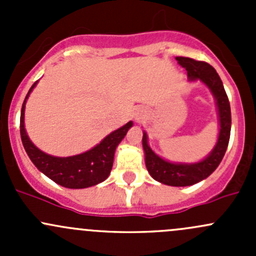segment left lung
<instances>
[{
    "instance_id": "left-lung-1",
    "label": "left lung",
    "mask_w": 256,
    "mask_h": 256,
    "mask_svg": "<svg viewBox=\"0 0 256 256\" xmlns=\"http://www.w3.org/2000/svg\"><path fill=\"white\" fill-rule=\"evenodd\" d=\"M176 59L178 63L187 70L188 78L190 80L200 79L208 85L216 100L219 121H220L218 142L213 151L210 152L207 158L193 164H177L162 160L150 148V146L147 144V136L144 132L142 146L144 150V162H146L147 171L150 172L151 177L164 184L184 187V186H192L207 178L219 166L226 154L229 138H230L232 114L230 104H229L228 95L224 90L223 82L216 69L210 64L187 58V56H177Z\"/></svg>"
}]
</instances>
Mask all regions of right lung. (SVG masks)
I'll return each instance as SVG.
<instances>
[{"mask_svg": "<svg viewBox=\"0 0 256 256\" xmlns=\"http://www.w3.org/2000/svg\"><path fill=\"white\" fill-rule=\"evenodd\" d=\"M37 82L30 86L20 110V138L23 147L27 152L30 161L46 176L50 178L58 184L66 188H86L98 184L109 177L112 168L114 154L116 146L125 138L132 122H128L118 130L108 135L94 148L84 152L82 154L72 157H54L38 150L28 138L24 130V104L30 92L36 86Z\"/></svg>", "mask_w": 256, "mask_h": 256, "instance_id": "1", "label": "right lung"}]
</instances>
